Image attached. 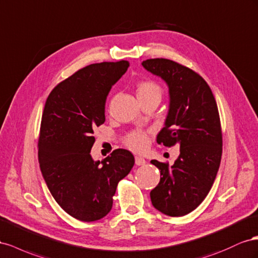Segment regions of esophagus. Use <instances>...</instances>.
<instances>
[{
	"label": "esophagus",
	"mask_w": 258,
	"mask_h": 258,
	"mask_svg": "<svg viewBox=\"0 0 258 258\" xmlns=\"http://www.w3.org/2000/svg\"><path fill=\"white\" fill-rule=\"evenodd\" d=\"M135 163L138 166H142V165L146 164V160L142 157H135Z\"/></svg>",
	"instance_id": "1"
}]
</instances>
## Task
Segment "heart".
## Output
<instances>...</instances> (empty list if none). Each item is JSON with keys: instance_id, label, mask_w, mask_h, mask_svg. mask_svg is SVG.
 <instances>
[{"instance_id": "obj_1", "label": "heart", "mask_w": 258, "mask_h": 258, "mask_svg": "<svg viewBox=\"0 0 258 258\" xmlns=\"http://www.w3.org/2000/svg\"><path fill=\"white\" fill-rule=\"evenodd\" d=\"M136 92L138 99H141L152 96V95H161V88L152 81H143V82L138 83ZM148 135L141 131L132 132L125 138V145L135 151H144L148 146Z\"/></svg>"}]
</instances>
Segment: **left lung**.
<instances>
[{
  "instance_id": "1",
  "label": "left lung",
  "mask_w": 258,
  "mask_h": 258,
  "mask_svg": "<svg viewBox=\"0 0 258 258\" xmlns=\"http://www.w3.org/2000/svg\"><path fill=\"white\" fill-rule=\"evenodd\" d=\"M143 67L166 83L170 106L158 144L179 146L172 166L151 160L161 172L158 186L151 190L154 208L178 217L197 209L208 196L220 164L222 127L216 100L210 86L197 72L165 58L142 62Z\"/></svg>"
}]
</instances>
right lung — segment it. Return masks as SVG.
I'll use <instances>...</instances> for the list:
<instances>
[{"mask_svg":"<svg viewBox=\"0 0 258 258\" xmlns=\"http://www.w3.org/2000/svg\"><path fill=\"white\" fill-rule=\"evenodd\" d=\"M128 66L126 60L86 66L58 84L44 106L39 138L43 178L61 209L82 222L111 211L117 182L135 163L125 149L101 162L91 156L93 128L105 122L108 94Z\"/></svg>","mask_w":258,"mask_h":258,"instance_id":"add662e5","label":"right lung"}]
</instances>
